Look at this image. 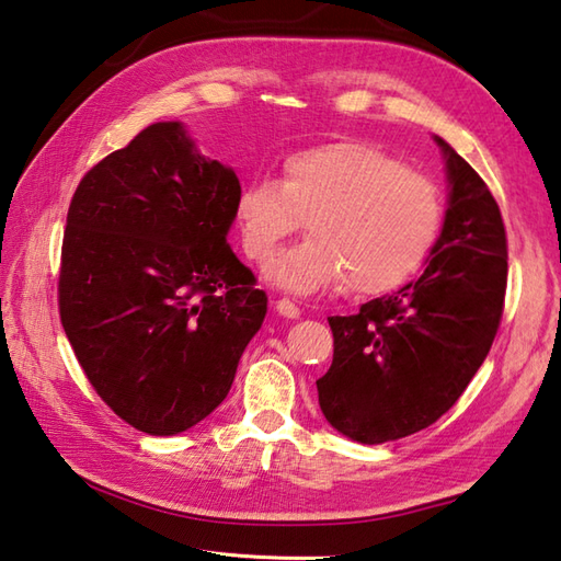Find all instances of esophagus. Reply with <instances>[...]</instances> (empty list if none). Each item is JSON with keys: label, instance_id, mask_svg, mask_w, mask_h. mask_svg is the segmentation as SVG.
Returning <instances> with one entry per match:
<instances>
[{"label": "esophagus", "instance_id": "34e87169", "mask_svg": "<svg viewBox=\"0 0 561 561\" xmlns=\"http://www.w3.org/2000/svg\"><path fill=\"white\" fill-rule=\"evenodd\" d=\"M276 312L280 314V317H285V319H300V307H297L295 302H290V300H278L276 302Z\"/></svg>", "mask_w": 561, "mask_h": 561}]
</instances>
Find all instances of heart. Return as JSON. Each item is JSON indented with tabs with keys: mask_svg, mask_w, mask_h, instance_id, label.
I'll return each instance as SVG.
<instances>
[{
	"mask_svg": "<svg viewBox=\"0 0 561 561\" xmlns=\"http://www.w3.org/2000/svg\"><path fill=\"white\" fill-rule=\"evenodd\" d=\"M244 254L264 264L305 228L266 276L295 295L339 288L386 293L413 273L437 240L442 196L432 180L363 141L295 153L283 178L249 182L234 204Z\"/></svg>",
	"mask_w": 561,
	"mask_h": 561,
	"instance_id": "obj_1",
	"label": "heart"
}]
</instances>
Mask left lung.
Segmentation results:
<instances>
[{"label": "left lung", "instance_id": "8db88e82", "mask_svg": "<svg viewBox=\"0 0 561 561\" xmlns=\"http://www.w3.org/2000/svg\"><path fill=\"white\" fill-rule=\"evenodd\" d=\"M444 226L415 280L329 317L333 363L317 381L329 425L359 444L430 427L488 357L506 293V232L488 184L442 136Z\"/></svg>", "mask_w": 561, "mask_h": 561}]
</instances>
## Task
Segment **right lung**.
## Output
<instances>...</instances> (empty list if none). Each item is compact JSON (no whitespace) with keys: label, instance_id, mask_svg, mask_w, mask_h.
<instances>
[{"label":"right lung","instance_id":"add662e5","mask_svg":"<svg viewBox=\"0 0 561 561\" xmlns=\"http://www.w3.org/2000/svg\"><path fill=\"white\" fill-rule=\"evenodd\" d=\"M240 180L182 122L103 158L71 198L59 317L98 396L172 437L226 401L268 297L228 244Z\"/></svg>","mask_w":561,"mask_h":561}]
</instances>
